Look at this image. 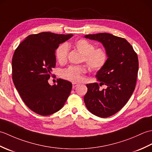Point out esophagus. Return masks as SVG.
Listing matches in <instances>:
<instances>
[{"label":"esophagus","instance_id":"34e87169","mask_svg":"<svg viewBox=\"0 0 152 152\" xmlns=\"http://www.w3.org/2000/svg\"><path fill=\"white\" fill-rule=\"evenodd\" d=\"M78 86V83H72V88L73 89H74L76 88V87H77Z\"/></svg>","mask_w":152,"mask_h":152}]
</instances>
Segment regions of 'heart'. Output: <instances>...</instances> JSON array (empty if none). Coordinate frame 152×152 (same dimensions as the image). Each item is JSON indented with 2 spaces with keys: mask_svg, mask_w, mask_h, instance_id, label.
Masks as SVG:
<instances>
[{
  "mask_svg": "<svg viewBox=\"0 0 152 152\" xmlns=\"http://www.w3.org/2000/svg\"><path fill=\"white\" fill-rule=\"evenodd\" d=\"M74 46L83 55L84 62L89 69L93 71L99 70L104 66L107 61V53L102 48H96L94 45L88 40L81 39L76 41ZM69 52V46L64 44L61 45L56 50V57L60 63L66 62ZM85 69L82 66H70L61 72L63 78L70 82H78L82 80Z\"/></svg>",
  "mask_w": 152,
  "mask_h": 152,
  "instance_id": "1",
  "label": "heart"
}]
</instances>
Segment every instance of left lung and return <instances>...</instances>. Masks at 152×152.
<instances>
[{
	"mask_svg": "<svg viewBox=\"0 0 152 152\" xmlns=\"http://www.w3.org/2000/svg\"><path fill=\"white\" fill-rule=\"evenodd\" d=\"M86 38L101 42L107 61L96 74L98 83H88L83 100L88 110L98 117L108 118L124 107L135 88L138 60L131 45L125 38L102 33L86 34ZM106 85L101 90L99 86Z\"/></svg>",
	"mask_w": 152,
	"mask_h": 152,
	"instance_id": "left-lung-1",
	"label": "left lung"
}]
</instances>
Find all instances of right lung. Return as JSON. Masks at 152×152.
Masks as SVG:
<instances>
[{
	"label": "right lung",
	"instance_id": "add662e5",
	"mask_svg": "<svg viewBox=\"0 0 152 152\" xmlns=\"http://www.w3.org/2000/svg\"><path fill=\"white\" fill-rule=\"evenodd\" d=\"M72 34L43 32L28 36L12 58V79L23 101L31 110L48 115L63 108L72 85L63 79L51 86L48 79L56 66V50Z\"/></svg>",
	"mask_w": 152,
	"mask_h": 152
}]
</instances>
